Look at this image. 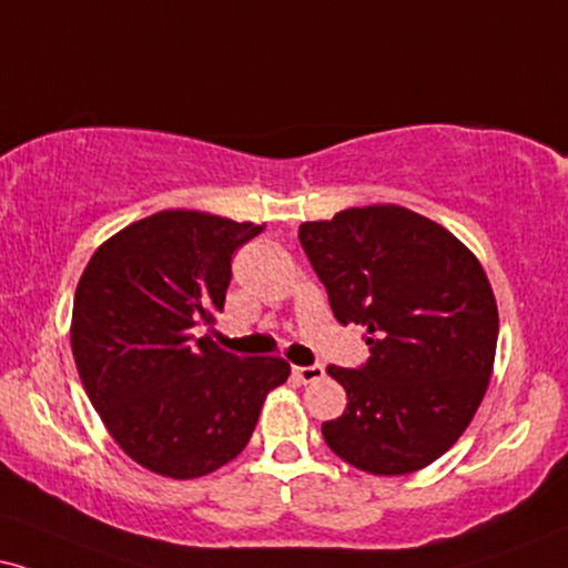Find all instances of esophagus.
<instances>
[{
	"label": "esophagus",
	"mask_w": 568,
	"mask_h": 568,
	"mask_svg": "<svg viewBox=\"0 0 568 568\" xmlns=\"http://www.w3.org/2000/svg\"><path fill=\"white\" fill-rule=\"evenodd\" d=\"M293 377L304 385L317 383V379L325 377V367H320V364H312V367H293Z\"/></svg>",
	"instance_id": "1"
}]
</instances>
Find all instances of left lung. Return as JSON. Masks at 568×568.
I'll return each mask as SVG.
<instances>
[{
	"label": "left lung",
	"mask_w": 568,
	"mask_h": 568,
	"mask_svg": "<svg viewBox=\"0 0 568 568\" xmlns=\"http://www.w3.org/2000/svg\"><path fill=\"white\" fill-rule=\"evenodd\" d=\"M341 325L367 327L364 367H327L346 412L322 425L335 456L379 477L425 469L483 404L498 304L454 233L398 204L351 206L298 227Z\"/></svg>",
	"instance_id": "1"
}]
</instances>
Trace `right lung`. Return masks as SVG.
I'll return each mask as SVG.
<instances>
[{
  "mask_svg": "<svg viewBox=\"0 0 568 568\" xmlns=\"http://www.w3.org/2000/svg\"><path fill=\"white\" fill-rule=\"evenodd\" d=\"M262 231L164 210L106 239L78 280V375L112 440L154 475L193 479L233 462L291 375L285 358H239L193 335L225 306L233 251Z\"/></svg>",
  "mask_w": 568,
  "mask_h": 568,
  "instance_id": "obj_1",
  "label": "right lung"
}]
</instances>
